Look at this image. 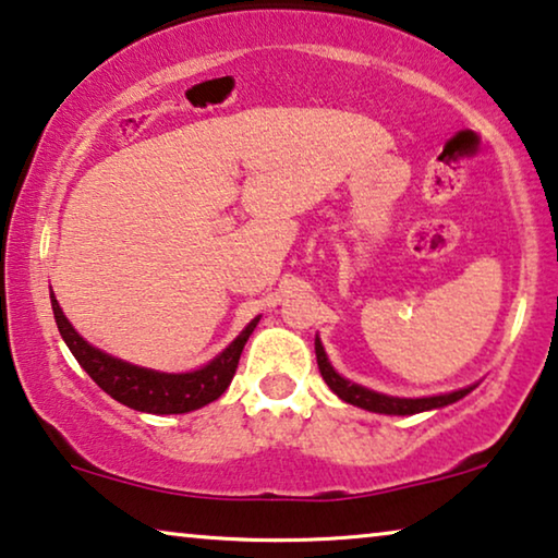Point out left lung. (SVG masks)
<instances>
[{"label":"left lung","instance_id":"obj_1","mask_svg":"<svg viewBox=\"0 0 558 558\" xmlns=\"http://www.w3.org/2000/svg\"><path fill=\"white\" fill-rule=\"evenodd\" d=\"M315 353H317L319 373H323L325 384L332 388V393H338L345 403H353V407L365 409V411H376V414L411 416V414H418V411L441 409V407H449V403L464 399V396L475 388V386H468V388H460V391H452V393L426 396V399H396V396L376 393V391H371V388L350 384L348 378H342L340 373L332 368L330 361H327L325 348H323V342H319V338H315Z\"/></svg>","mask_w":558,"mask_h":558}]
</instances>
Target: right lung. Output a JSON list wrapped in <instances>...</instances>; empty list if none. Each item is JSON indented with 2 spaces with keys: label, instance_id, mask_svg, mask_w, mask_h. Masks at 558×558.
Returning <instances> with one entry per match:
<instances>
[{
  "label": "right lung",
  "instance_id": "1",
  "mask_svg": "<svg viewBox=\"0 0 558 558\" xmlns=\"http://www.w3.org/2000/svg\"><path fill=\"white\" fill-rule=\"evenodd\" d=\"M50 302L58 330L63 335L65 345L75 355V361L81 363V368L111 399H117L119 403H124V407L134 411H147V414H187V411H195L205 407V403L216 401L231 386L235 368H239L243 345H246V340L251 338V332H254L258 323V317L251 319L246 330L223 353L213 357L208 365H203V368L190 373H159L151 368H142V365L124 363L119 357L104 353V350L88 345L73 330V325L68 323L56 296H50Z\"/></svg>",
  "mask_w": 558,
  "mask_h": 558
}]
</instances>
